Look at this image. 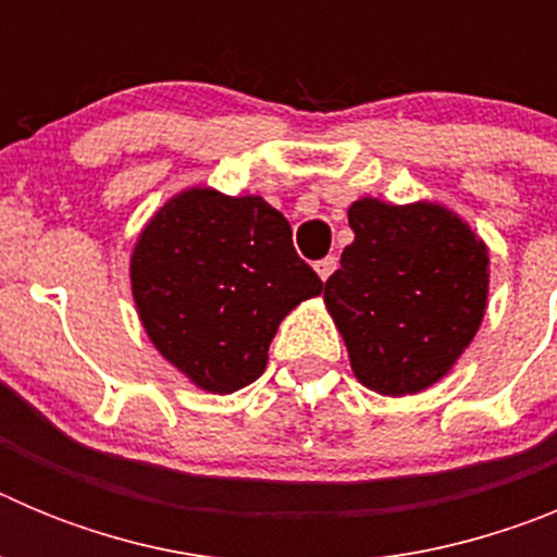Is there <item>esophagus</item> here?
Listing matches in <instances>:
<instances>
[{"label": "esophagus", "instance_id": "esophagus-1", "mask_svg": "<svg viewBox=\"0 0 557 557\" xmlns=\"http://www.w3.org/2000/svg\"><path fill=\"white\" fill-rule=\"evenodd\" d=\"M334 270H337V259H334V256H326V259H321V262H314V273L321 275L323 282H326Z\"/></svg>", "mask_w": 557, "mask_h": 557}]
</instances>
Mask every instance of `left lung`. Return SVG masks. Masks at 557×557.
I'll return each instance as SVG.
<instances>
[{"label": "left lung", "mask_w": 557, "mask_h": 557, "mask_svg": "<svg viewBox=\"0 0 557 557\" xmlns=\"http://www.w3.org/2000/svg\"><path fill=\"white\" fill-rule=\"evenodd\" d=\"M354 243L323 301L346 339L354 376L382 396L421 393L446 376L488 307V248L455 211L362 198Z\"/></svg>", "instance_id": "obj_1"}]
</instances>
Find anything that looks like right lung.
<instances>
[{"mask_svg":"<svg viewBox=\"0 0 557 557\" xmlns=\"http://www.w3.org/2000/svg\"><path fill=\"white\" fill-rule=\"evenodd\" d=\"M131 287L161 357L200 391L234 393L262 376L278 323L323 282L268 200L198 186L145 225Z\"/></svg>","mask_w":557,"mask_h":557,"instance_id":"add662e5","label":"right lung"}]
</instances>
